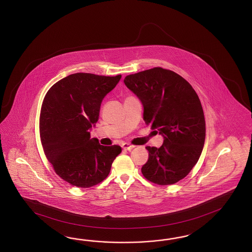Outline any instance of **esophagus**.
<instances>
[{
    "instance_id": "esophagus-1",
    "label": "esophagus",
    "mask_w": 252,
    "mask_h": 252,
    "mask_svg": "<svg viewBox=\"0 0 252 252\" xmlns=\"http://www.w3.org/2000/svg\"><path fill=\"white\" fill-rule=\"evenodd\" d=\"M134 147L135 146L130 145V144H127V143H124L122 145V148L125 151H131Z\"/></svg>"
}]
</instances>
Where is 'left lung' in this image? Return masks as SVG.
Instances as JSON below:
<instances>
[{
  "label": "left lung",
  "instance_id": "1",
  "mask_svg": "<svg viewBox=\"0 0 252 252\" xmlns=\"http://www.w3.org/2000/svg\"><path fill=\"white\" fill-rule=\"evenodd\" d=\"M125 85L143 105V119L163 137L160 148L146 147L149 160L141 168L153 183L172 185L198 162L206 136L200 100L191 85L171 70L155 67L126 76Z\"/></svg>",
  "mask_w": 252,
  "mask_h": 252
}]
</instances>
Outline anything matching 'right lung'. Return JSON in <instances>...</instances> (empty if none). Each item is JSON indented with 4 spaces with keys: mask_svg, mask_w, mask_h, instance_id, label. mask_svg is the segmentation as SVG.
Here are the masks:
<instances>
[{
    "mask_svg": "<svg viewBox=\"0 0 252 252\" xmlns=\"http://www.w3.org/2000/svg\"><path fill=\"white\" fill-rule=\"evenodd\" d=\"M121 76L76 73L46 94L39 118L43 151L55 173L72 186L86 189L104 180L122 152L120 146H102L91 138L101 101Z\"/></svg>",
    "mask_w": 252,
    "mask_h": 252,
    "instance_id": "add662e5",
    "label": "right lung"
}]
</instances>
